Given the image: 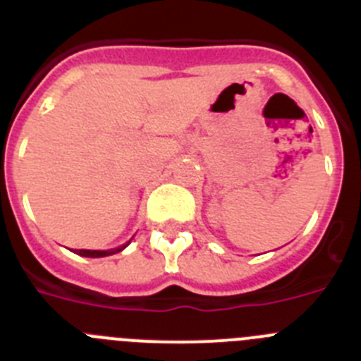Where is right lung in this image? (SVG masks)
Wrapping results in <instances>:
<instances>
[{
	"mask_svg": "<svg viewBox=\"0 0 361 361\" xmlns=\"http://www.w3.org/2000/svg\"><path fill=\"white\" fill-rule=\"evenodd\" d=\"M125 247H120V249H114V250H75V254H80V256H85V257H104V256H111V254H116L120 252V250H123Z\"/></svg>",
	"mask_w": 361,
	"mask_h": 361,
	"instance_id": "1",
	"label": "right lung"
}]
</instances>
